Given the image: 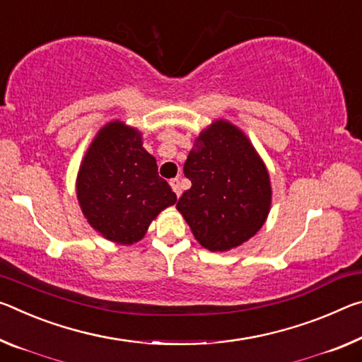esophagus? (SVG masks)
I'll list each match as a JSON object with an SVG mask.
<instances>
[{
  "label": "esophagus",
  "instance_id": "1",
  "mask_svg": "<svg viewBox=\"0 0 362 362\" xmlns=\"http://www.w3.org/2000/svg\"><path fill=\"white\" fill-rule=\"evenodd\" d=\"M170 187H172V190L175 192L177 197H180V194H182V187H180V179H179V177H175V179L170 180Z\"/></svg>",
  "mask_w": 362,
  "mask_h": 362
}]
</instances>
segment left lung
Wrapping results in <instances>:
<instances>
[{
    "label": "left lung",
    "instance_id": "left-lung-1",
    "mask_svg": "<svg viewBox=\"0 0 362 362\" xmlns=\"http://www.w3.org/2000/svg\"><path fill=\"white\" fill-rule=\"evenodd\" d=\"M192 188L177 209L209 251L237 248L256 235L271 208L266 165L242 130L216 120L203 130L183 164Z\"/></svg>",
    "mask_w": 362,
    "mask_h": 362
}]
</instances>
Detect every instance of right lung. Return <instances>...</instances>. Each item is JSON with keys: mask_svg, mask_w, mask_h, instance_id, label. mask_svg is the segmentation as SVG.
I'll return each instance as SVG.
<instances>
[{"mask_svg": "<svg viewBox=\"0 0 362 362\" xmlns=\"http://www.w3.org/2000/svg\"><path fill=\"white\" fill-rule=\"evenodd\" d=\"M77 198L90 226L120 245L141 240L159 212L177 202L140 132L120 120L106 124L91 141L77 175Z\"/></svg>", "mask_w": 362, "mask_h": 362, "instance_id": "add662e5", "label": "right lung"}]
</instances>
